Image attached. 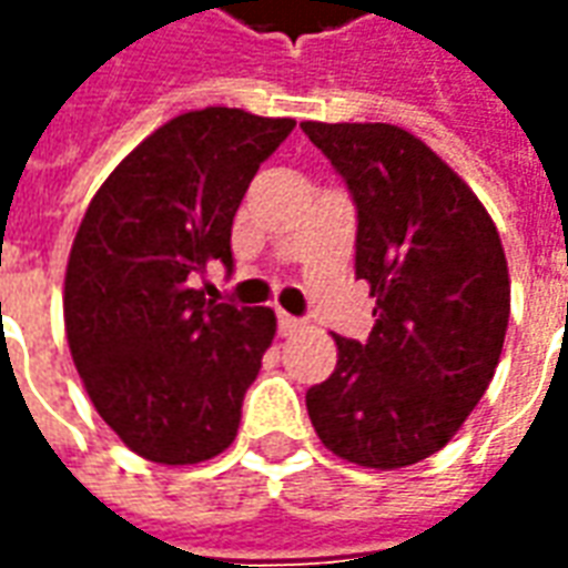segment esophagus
Wrapping results in <instances>:
<instances>
[{
	"label": "esophagus",
	"instance_id": "obj_1",
	"mask_svg": "<svg viewBox=\"0 0 568 568\" xmlns=\"http://www.w3.org/2000/svg\"><path fill=\"white\" fill-rule=\"evenodd\" d=\"M300 327H303L300 318H293V315H287V312H277V331H281V336L296 334Z\"/></svg>",
	"mask_w": 568,
	"mask_h": 568
}]
</instances>
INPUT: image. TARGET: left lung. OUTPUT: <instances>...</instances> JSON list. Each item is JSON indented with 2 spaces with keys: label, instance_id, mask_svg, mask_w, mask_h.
Wrapping results in <instances>:
<instances>
[{
  "label": "left lung",
  "instance_id": "obj_1",
  "mask_svg": "<svg viewBox=\"0 0 568 568\" xmlns=\"http://www.w3.org/2000/svg\"><path fill=\"white\" fill-rule=\"evenodd\" d=\"M346 179L355 277L371 284L367 343L334 336V374L306 393L336 457L398 470L445 448L495 377L510 275L498 229L470 185L389 123H303Z\"/></svg>",
  "mask_w": 568,
  "mask_h": 568
}]
</instances>
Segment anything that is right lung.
I'll use <instances>...</instances> for the list:
<instances>
[{
  "instance_id": "obj_1",
  "label": "right lung",
  "mask_w": 568,
  "mask_h": 568,
  "mask_svg": "<svg viewBox=\"0 0 568 568\" xmlns=\"http://www.w3.org/2000/svg\"><path fill=\"white\" fill-rule=\"evenodd\" d=\"M291 116L203 108L172 116L104 179L73 237L64 331L101 420L144 460L222 455L275 339V312L191 287L232 268V222Z\"/></svg>"
}]
</instances>
